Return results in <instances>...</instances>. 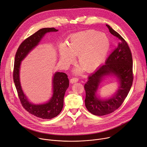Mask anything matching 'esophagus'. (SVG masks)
<instances>
[{
    "instance_id": "obj_1",
    "label": "esophagus",
    "mask_w": 147,
    "mask_h": 147,
    "mask_svg": "<svg viewBox=\"0 0 147 147\" xmlns=\"http://www.w3.org/2000/svg\"><path fill=\"white\" fill-rule=\"evenodd\" d=\"M78 81V78H72L71 79H70V83L73 84V83H74V82H77Z\"/></svg>"
}]
</instances>
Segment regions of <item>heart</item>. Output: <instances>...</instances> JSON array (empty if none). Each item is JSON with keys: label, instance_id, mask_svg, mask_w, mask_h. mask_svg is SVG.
I'll list each match as a JSON object with an SVG mask.
<instances>
[{"label": "heart", "instance_id": "b5f03b06", "mask_svg": "<svg viewBox=\"0 0 147 147\" xmlns=\"http://www.w3.org/2000/svg\"><path fill=\"white\" fill-rule=\"evenodd\" d=\"M110 40L104 33L88 30L73 34L69 39L68 47H60V57L67 67L78 56V63L82 67L77 70L79 73L84 69L87 72L96 70L105 59L110 48Z\"/></svg>", "mask_w": 147, "mask_h": 147}]
</instances>
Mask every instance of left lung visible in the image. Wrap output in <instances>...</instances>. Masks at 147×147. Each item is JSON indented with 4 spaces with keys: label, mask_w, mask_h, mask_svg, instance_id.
<instances>
[{
    "label": "left lung",
    "mask_w": 147,
    "mask_h": 147,
    "mask_svg": "<svg viewBox=\"0 0 147 147\" xmlns=\"http://www.w3.org/2000/svg\"><path fill=\"white\" fill-rule=\"evenodd\" d=\"M106 26L109 32L119 39V42L108 57L105 64L90 75L84 85L86 107L90 113L96 116L108 115L117 110L127 97L134 78L132 54L127 42L109 25ZM111 74L119 79L120 87L117 93L108 100L97 98L95 93L102 77Z\"/></svg>",
    "instance_id": "8db88e82"
}]
</instances>
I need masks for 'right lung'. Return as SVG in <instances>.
Masks as SVG:
<instances>
[{
	"instance_id": "1",
	"label": "right lung",
	"mask_w": 147,
	"mask_h": 147,
	"mask_svg": "<svg viewBox=\"0 0 147 147\" xmlns=\"http://www.w3.org/2000/svg\"><path fill=\"white\" fill-rule=\"evenodd\" d=\"M55 28H42L26 38L17 49L15 55L13 69V81L17 94L23 107L30 113L42 119H51L57 116L63 107V99L66 90L69 86L67 75L65 73L56 72L53 79V94L51 99L47 103L34 105L29 102L20 86L19 70L21 61L38 45L44 35L48 32H56Z\"/></svg>"
}]
</instances>
